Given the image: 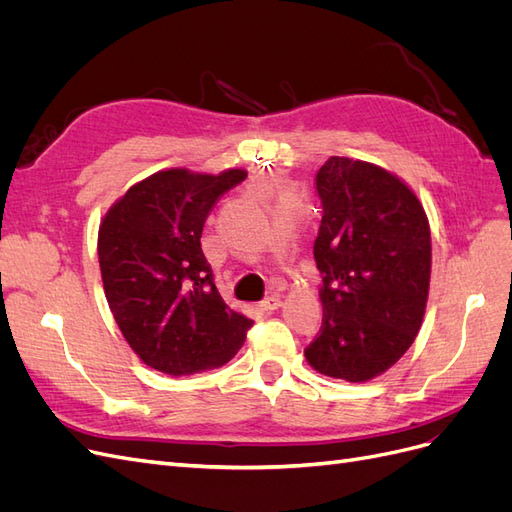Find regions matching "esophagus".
Here are the masks:
<instances>
[{
	"mask_svg": "<svg viewBox=\"0 0 512 512\" xmlns=\"http://www.w3.org/2000/svg\"><path fill=\"white\" fill-rule=\"evenodd\" d=\"M280 307H282V299L277 297V294H271V297L260 301L262 312H275V309H280Z\"/></svg>",
	"mask_w": 512,
	"mask_h": 512,
	"instance_id": "obj_1",
	"label": "esophagus"
}]
</instances>
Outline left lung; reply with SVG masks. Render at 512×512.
<instances>
[{"mask_svg": "<svg viewBox=\"0 0 512 512\" xmlns=\"http://www.w3.org/2000/svg\"><path fill=\"white\" fill-rule=\"evenodd\" d=\"M322 222L320 333L305 348L318 374L367 382L393 367L421 329L431 232L421 200L376 164L331 156L316 175Z\"/></svg>", "mask_w": 512, "mask_h": 512, "instance_id": "left-lung-1", "label": "left lung"}]
</instances>
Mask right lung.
Segmentation results:
<instances>
[{"label": "right lung", "mask_w": 512, "mask_h": 512, "mask_svg": "<svg viewBox=\"0 0 512 512\" xmlns=\"http://www.w3.org/2000/svg\"><path fill=\"white\" fill-rule=\"evenodd\" d=\"M245 177L241 168L160 170L102 218L98 258L108 307L138 359L162 374L222 367L254 324L224 303L200 250L209 211Z\"/></svg>", "instance_id": "add662e5"}]
</instances>
